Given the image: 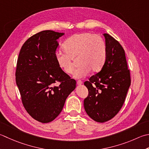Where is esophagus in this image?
<instances>
[{"mask_svg": "<svg viewBox=\"0 0 149 149\" xmlns=\"http://www.w3.org/2000/svg\"><path fill=\"white\" fill-rule=\"evenodd\" d=\"M77 84H78V85H81V84H83V81L81 80H78V81H77Z\"/></svg>", "mask_w": 149, "mask_h": 149, "instance_id": "obj_1", "label": "esophagus"}]
</instances>
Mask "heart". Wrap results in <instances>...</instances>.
Listing matches in <instances>:
<instances>
[{"label":"heart","mask_w":149,"mask_h":149,"mask_svg":"<svg viewBox=\"0 0 149 149\" xmlns=\"http://www.w3.org/2000/svg\"><path fill=\"white\" fill-rule=\"evenodd\" d=\"M63 47L65 53L56 52L55 61L64 72L71 74L75 68L73 60L77 59L79 66L74 73L75 77H83L90 71L97 72L105 63L106 44L98 35L88 32L75 34L66 40Z\"/></svg>","instance_id":"obj_1"}]
</instances>
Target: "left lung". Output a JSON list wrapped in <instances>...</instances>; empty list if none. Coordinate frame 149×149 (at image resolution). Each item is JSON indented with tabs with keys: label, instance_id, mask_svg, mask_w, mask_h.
<instances>
[{
	"label": "left lung",
	"instance_id": "8db88e82",
	"mask_svg": "<svg viewBox=\"0 0 149 149\" xmlns=\"http://www.w3.org/2000/svg\"><path fill=\"white\" fill-rule=\"evenodd\" d=\"M107 57L100 72L84 83L88 95L84 100V110L99 123L110 120L119 112L126 98L130 83V70L123 48L117 40L104 33Z\"/></svg>",
	"mask_w": 149,
	"mask_h": 149
}]
</instances>
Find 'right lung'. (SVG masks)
Returning <instances> with one entry per match:
<instances>
[{"instance_id": "right-lung-1", "label": "right lung", "mask_w": 149, "mask_h": 149, "mask_svg": "<svg viewBox=\"0 0 149 149\" xmlns=\"http://www.w3.org/2000/svg\"><path fill=\"white\" fill-rule=\"evenodd\" d=\"M64 35L52 30L39 32L23 44L17 59L15 80L25 110L40 123L51 122L62 111L76 81L56 63L57 39ZM58 82L60 84L54 86Z\"/></svg>"}]
</instances>
